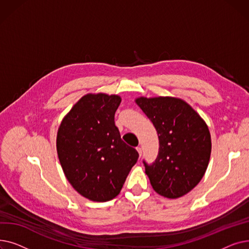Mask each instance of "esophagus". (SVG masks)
Listing matches in <instances>:
<instances>
[{"instance_id":"1","label":"esophagus","mask_w":249,"mask_h":249,"mask_svg":"<svg viewBox=\"0 0 249 249\" xmlns=\"http://www.w3.org/2000/svg\"><path fill=\"white\" fill-rule=\"evenodd\" d=\"M136 149H137V151H138V153H139V155L141 156L142 155V148L140 147V146H138V147H136Z\"/></svg>"}]
</instances>
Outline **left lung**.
<instances>
[{"label":"left lung","instance_id":"1","mask_svg":"<svg viewBox=\"0 0 249 249\" xmlns=\"http://www.w3.org/2000/svg\"><path fill=\"white\" fill-rule=\"evenodd\" d=\"M138 106L159 135L158 158L143 160L153 190L177 199L197 186L211 155V136L200 115L185 101L172 97L138 98Z\"/></svg>","mask_w":249,"mask_h":249}]
</instances>
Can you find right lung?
I'll return each mask as SVG.
<instances>
[{
  "instance_id": "obj_1",
  "label": "right lung",
  "mask_w": 249,
  "mask_h": 249,
  "mask_svg": "<svg viewBox=\"0 0 249 249\" xmlns=\"http://www.w3.org/2000/svg\"><path fill=\"white\" fill-rule=\"evenodd\" d=\"M120 103L119 96L86 95L64 117L57 132V154L65 177L75 191L95 202L119 195L139 158L115 125Z\"/></svg>"
}]
</instances>
